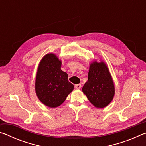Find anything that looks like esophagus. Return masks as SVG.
Masks as SVG:
<instances>
[{
    "mask_svg": "<svg viewBox=\"0 0 146 146\" xmlns=\"http://www.w3.org/2000/svg\"><path fill=\"white\" fill-rule=\"evenodd\" d=\"M75 88L76 89H80V88H81V84H76L75 86Z\"/></svg>",
    "mask_w": 146,
    "mask_h": 146,
    "instance_id": "34e87169",
    "label": "esophagus"
}]
</instances>
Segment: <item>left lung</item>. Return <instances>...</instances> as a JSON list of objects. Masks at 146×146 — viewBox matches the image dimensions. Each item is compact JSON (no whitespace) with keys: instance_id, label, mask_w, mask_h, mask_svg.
I'll return each instance as SVG.
<instances>
[{"instance_id":"1","label":"left lung","mask_w":146,"mask_h":146,"mask_svg":"<svg viewBox=\"0 0 146 146\" xmlns=\"http://www.w3.org/2000/svg\"><path fill=\"white\" fill-rule=\"evenodd\" d=\"M90 102L97 108H103L111 102L115 85L106 64L103 61L91 63L88 81L82 88Z\"/></svg>"}]
</instances>
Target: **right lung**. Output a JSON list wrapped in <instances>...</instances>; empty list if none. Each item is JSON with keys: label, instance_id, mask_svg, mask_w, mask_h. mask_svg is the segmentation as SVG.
<instances>
[{"label": "right lung", "instance_id": "right-lung-1", "mask_svg": "<svg viewBox=\"0 0 146 146\" xmlns=\"http://www.w3.org/2000/svg\"><path fill=\"white\" fill-rule=\"evenodd\" d=\"M61 60L55 54L48 53L38 67L35 91L38 99L49 108L61 105L74 89L68 81V74L61 70Z\"/></svg>", "mask_w": 146, "mask_h": 146}]
</instances>
